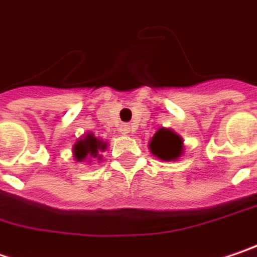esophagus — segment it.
I'll return each mask as SVG.
<instances>
[{"label": "esophagus", "mask_w": 257, "mask_h": 257, "mask_svg": "<svg viewBox=\"0 0 257 257\" xmlns=\"http://www.w3.org/2000/svg\"><path fill=\"white\" fill-rule=\"evenodd\" d=\"M120 132L125 134V135H126V134H131V126H129V125H125V123L120 125Z\"/></svg>", "instance_id": "obj_1"}]
</instances>
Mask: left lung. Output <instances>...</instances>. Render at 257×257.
<instances>
[{
  "mask_svg": "<svg viewBox=\"0 0 257 257\" xmlns=\"http://www.w3.org/2000/svg\"><path fill=\"white\" fill-rule=\"evenodd\" d=\"M182 138L170 129H160L150 141V150L161 160H176L183 150Z\"/></svg>",
  "mask_w": 257,
  "mask_h": 257,
  "instance_id": "1",
  "label": "left lung"
}]
</instances>
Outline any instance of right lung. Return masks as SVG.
Here are the masks:
<instances>
[{
    "instance_id": "right-lung-1",
    "label": "right lung",
    "mask_w": 257,
    "mask_h": 257,
    "mask_svg": "<svg viewBox=\"0 0 257 257\" xmlns=\"http://www.w3.org/2000/svg\"><path fill=\"white\" fill-rule=\"evenodd\" d=\"M104 148H106V144L97 140V138H94L93 134H88L87 137L77 141V144L74 145V156L78 161H81L85 157H90V159L98 157L100 159L101 156L98 153L103 151Z\"/></svg>"
}]
</instances>
